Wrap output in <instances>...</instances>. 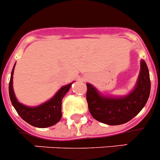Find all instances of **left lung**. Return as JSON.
I'll return each instance as SVG.
<instances>
[{"instance_id": "8db88e82", "label": "left lung", "mask_w": 160, "mask_h": 160, "mask_svg": "<svg viewBox=\"0 0 160 160\" xmlns=\"http://www.w3.org/2000/svg\"><path fill=\"white\" fill-rule=\"evenodd\" d=\"M87 101L91 116L101 123L120 125L130 121L144 108L151 89L149 72L144 60L134 89L124 97H107L101 94L90 83H87Z\"/></svg>"}]
</instances>
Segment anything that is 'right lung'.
<instances>
[{
  "label": "right lung",
  "mask_w": 160,
  "mask_h": 160,
  "mask_svg": "<svg viewBox=\"0 0 160 160\" xmlns=\"http://www.w3.org/2000/svg\"><path fill=\"white\" fill-rule=\"evenodd\" d=\"M15 64L11 73L9 82V96L11 102L20 117L26 123L39 128L53 126L62 118V100L69 91L72 83L62 87L52 98L36 107H28L18 102L13 91V73Z\"/></svg>",
  "instance_id": "1"
}]
</instances>
